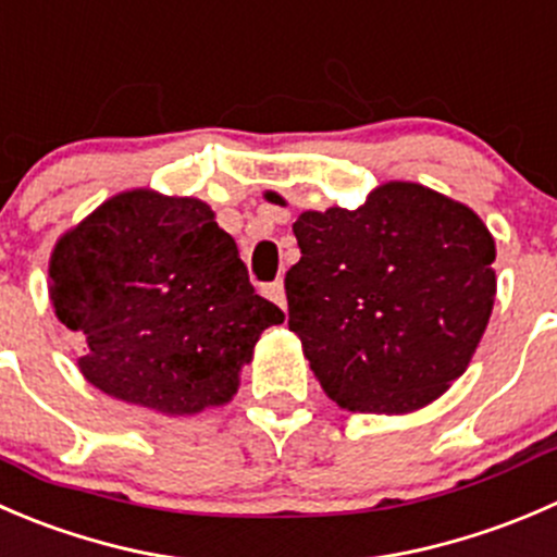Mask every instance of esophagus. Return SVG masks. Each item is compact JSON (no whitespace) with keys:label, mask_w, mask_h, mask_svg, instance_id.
I'll list each match as a JSON object with an SVG mask.
<instances>
[{"label":"esophagus","mask_w":557,"mask_h":557,"mask_svg":"<svg viewBox=\"0 0 557 557\" xmlns=\"http://www.w3.org/2000/svg\"><path fill=\"white\" fill-rule=\"evenodd\" d=\"M265 292H268V297H271L273 302H278L281 308H286V292H284V281L276 278V281H273V284H268V286H265Z\"/></svg>","instance_id":"esophagus-1"}]
</instances>
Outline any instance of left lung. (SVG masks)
Returning a JSON list of instances; mask_svg holds the SVG:
<instances>
[{
    "instance_id": "obj_1",
    "label": "left lung",
    "mask_w": 557,
    "mask_h": 557,
    "mask_svg": "<svg viewBox=\"0 0 557 557\" xmlns=\"http://www.w3.org/2000/svg\"><path fill=\"white\" fill-rule=\"evenodd\" d=\"M292 230L289 330L341 409H422L466 371L495 300V240L471 208L393 181Z\"/></svg>"
}]
</instances>
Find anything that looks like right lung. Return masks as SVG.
Returning <instances> with one entry per match:
<instances>
[{"instance_id": "right-lung-1", "label": "right lung", "mask_w": 557, "mask_h": 557, "mask_svg": "<svg viewBox=\"0 0 557 557\" xmlns=\"http://www.w3.org/2000/svg\"><path fill=\"white\" fill-rule=\"evenodd\" d=\"M48 273L59 322L89 346L84 376L162 414L227 404L262 330L284 322L195 197H110L59 240Z\"/></svg>"}]
</instances>
